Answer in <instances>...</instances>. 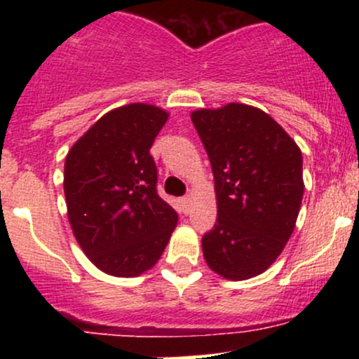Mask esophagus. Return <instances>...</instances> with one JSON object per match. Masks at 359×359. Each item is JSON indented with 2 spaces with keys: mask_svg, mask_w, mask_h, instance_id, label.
Masks as SVG:
<instances>
[{
  "mask_svg": "<svg viewBox=\"0 0 359 359\" xmlns=\"http://www.w3.org/2000/svg\"><path fill=\"white\" fill-rule=\"evenodd\" d=\"M191 200H193V196H191V194H186V196L182 198V206H184V210H187V208H189V205H191Z\"/></svg>",
  "mask_w": 359,
  "mask_h": 359,
  "instance_id": "obj_1",
  "label": "esophagus"
}]
</instances>
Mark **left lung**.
I'll return each mask as SVG.
<instances>
[{"label":"left lung","instance_id":"8db88e82","mask_svg":"<svg viewBox=\"0 0 359 359\" xmlns=\"http://www.w3.org/2000/svg\"><path fill=\"white\" fill-rule=\"evenodd\" d=\"M210 163L217 222L203 236L210 269L233 281L264 273L290 240L304 196L302 153L264 111L245 104L191 114Z\"/></svg>","mask_w":359,"mask_h":359}]
</instances>
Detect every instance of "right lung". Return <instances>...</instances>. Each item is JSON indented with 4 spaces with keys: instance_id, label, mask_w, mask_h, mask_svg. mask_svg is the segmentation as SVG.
Here are the masks:
<instances>
[{
    "instance_id": "add662e5",
    "label": "right lung",
    "mask_w": 359,
    "mask_h": 359,
    "mask_svg": "<svg viewBox=\"0 0 359 359\" xmlns=\"http://www.w3.org/2000/svg\"><path fill=\"white\" fill-rule=\"evenodd\" d=\"M168 119L147 104L104 114L69 151L64 193L72 233L90 260L112 276L151 269L177 226L158 194L151 146Z\"/></svg>"
}]
</instances>
